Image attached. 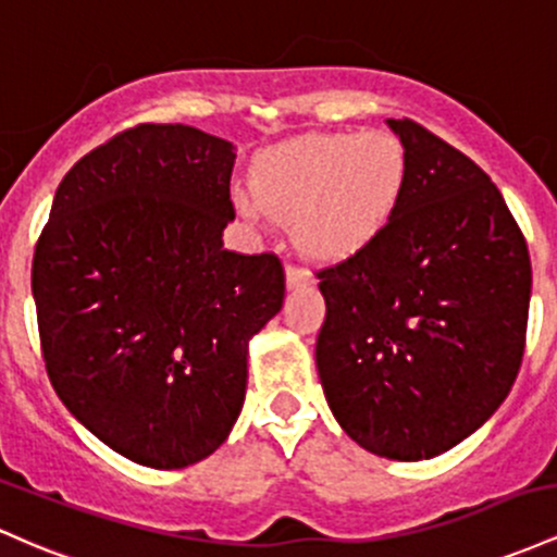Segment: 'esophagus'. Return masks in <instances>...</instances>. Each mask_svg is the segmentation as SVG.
Wrapping results in <instances>:
<instances>
[{"instance_id":"esophagus-1","label":"esophagus","mask_w":557,"mask_h":557,"mask_svg":"<svg viewBox=\"0 0 557 557\" xmlns=\"http://www.w3.org/2000/svg\"><path fill=\"white\" fill-rule=\"evenodd\" d=\"M308 281H310V273L305 271V268L295 265V262H289V265H286V286H289V289L308 284Z\"/></svg>"}]
</instances>
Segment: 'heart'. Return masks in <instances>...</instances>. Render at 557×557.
Returning <instances> with one entry per match:
<instances>
[{
    "label": "heart",
    "mask_w": 557,
    "mask_h": 557,
    "mask_svg": "<svg viewBox=\"0 0 557 557\" xmlns=\"http://www.w3.org/2000/svg\"><path fill=\"white\" fill-rule=\"evenodd\" d=\"M408 178V152L389 131L312 134L262 152L255 195L239 191L236 205L249 218L295 221L299 245L312 255L347 258L389 228Z\"/></svg>",
    "instance_id": "b5f03b06"
}]
</instances>
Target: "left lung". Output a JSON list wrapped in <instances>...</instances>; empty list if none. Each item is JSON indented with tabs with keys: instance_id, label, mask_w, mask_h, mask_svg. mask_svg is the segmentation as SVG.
Instances as JSON below:
<instances>
[{
	"instance_id": "left-lung-1",
	"label": "left lung",
	"mask_w": 557,
	"mask_h": 557,
	"mask_svg": "<svg viewBox=\"0 0 557 557\" xmlns=\"http://www.w3.org/2000/svg\"><path fill=\"white\" fill-rule=\"evenodd\" d=\"M410 178L373 245L318 271L323 395L349 440L389 460H429L508 397L527 345V239L490 176L418 126L386 121Z\"/></svg>"
}]
</instances>
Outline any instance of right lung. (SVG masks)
I'll return each mask as SVG.
<instances>
[{
	"instance_id": "obj_1",
	"label": "right lung",
	"mask_w": 557,
	"mask_h": 557,
	"mask_svg": "<svg viewBox=\"0 0 557 557\" xmlns=\"http://www.w3.org/2000/svg\"><path fill=\"white\" fill-rule=\"evenodd\" d=\"M234 144L141 123L84 154L54 195L30 289L49 381L97 440L186 468L226 442L247 345L284 302L273 252L223 249Z\"/></svg>"
}]
</instances>
